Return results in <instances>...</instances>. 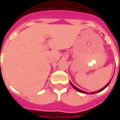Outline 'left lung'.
Instances as JSON below:
<instances>
[{
  "mask_svg": "<svg viewBox=\"0 0 120 120\" xmlns=\"http://www.w3.org/2000/svg\"><path fill=\"white\" fill-rule=\"evenodd\" d=\"M111 80H112V79H111ZM111 80H110V81H109V82L108 83H107V85H105V86H104V87H103V88H102V89H100V90H97V91H95V92H91V93H87V92H86V91H83V90H81V89H80L77 88V87H76V86H74V85H73V83H71V82H70V83H71V85L72 86V87H73V88L75 89V90H77V91H78V92H80V93H85V94H95V93H99V92H101V90H103V89H105L106 87H107V86H108L109 85V83H111Z\"/></svg>",
  "mask_w": 120,
  "mask_h": 120,
  "instance_id": "8db88e82",
  "label": "left lung"
}]
</instances>
